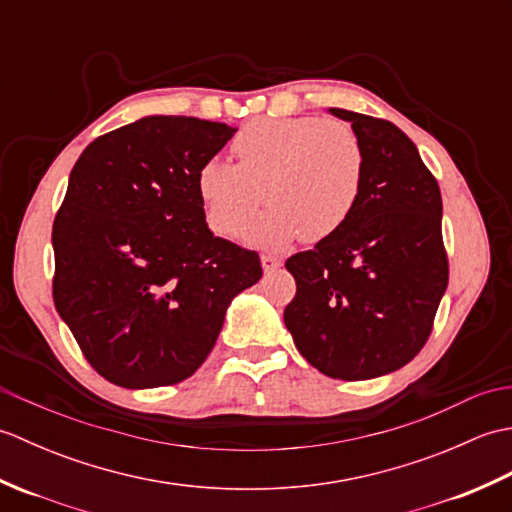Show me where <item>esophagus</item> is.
<instances>
[{"label": "esophagus", "mask_w": 512, "mask_h": 512, "mask_svg": "<svg viewBox=\"0 0 512 512\" xmlns=\"http://www.w3.org/2000/svg\"><path fill=\"white\" fill-rule=\"evenodd\" d=\"M281 259L279 257H275V255H262V266H264V273H273V270H277V268H281Z\"/></svg>", "instance_id": "1"}]
</instances>
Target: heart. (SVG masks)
<instances>
[{"label":"heart","mask_w":512,"mask_h":512,"mask_svg":"<svg viewBox=\"0 0 512 512\" xmlns=\"http://www.w3.org/2000/svg\"><path fill=\"white\" fill-rule=\"evenodd\" d=\"M237 165L209 158L198 193L215 233L235 237L257 206L270 209L248 228V242L284 248L297 237L314 244L350 222L365 184V147L352 125L321 116L257 118L233 140Z\"/></svg>","instance_id":"heart-1"}]
</instances>
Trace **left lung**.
<instances>
[{"label":"left lung","instance_id":"obj_1","mask_svg":"<svg viewBox=\"0 0 512 512\" xmlns=\"http://www.w3.org/2000/svg\"><path fill=\"white\" fill-rule=\"evenodd\" d=\"M365 147V184L339 233L292 255L297 281L284 321L297 350L321 374L365 380L396 372L433 330L449 284L442 195L407 134L330 107Z\"/></svg>","mask_w":512,"mask_h":512}]
</instances>
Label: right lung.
<instances>
[{
    "label": "right lung",
    "mask_w": 512,
    "mask_h": 512,
    "mask_svg": "<svg viewBox=\"0 0 512 512\" xmlns=\"http://www.w3.org/2000/svg\"><path fill=\"white\" fill-rule=\"evenodd\" d=\"M237 132L145 116L85 147L52 224V299L83 356L127 389L176 385L211 354L228 303L262 277L215 237L198 171Z\"/></svg>",
    "instance_id": "right-lung-1"
}]
</instances>
